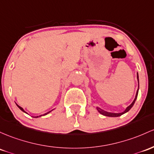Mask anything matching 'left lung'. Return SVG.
<instances>
[{
    "instance_id": "left-lung-1",
    "label": "left lung",
    "mask_w": 154,
    "mask_h": 154,
    "mask_svg": "<svg viewBox=\"0 0 154 154\" xmlns=\"http://www.w3.org/2000/svg\"><path fill=\"white\" fill-rule=\"evenodd\" d=\"M137 80H138V83H139V77H138V74H137ZM139 88V87H138ZM138 90H139V88H138ZM138 90L137 91V94H136V96H135L134 101H133V102L131 103V104L129 106V107H127L126 109H125V111H124L123 112H121V113H113V112H106V111L103 110V109H100L99 107H96V109H97V110L99 111V113H101V114H102L103 116H108V117H118V116H122L123 114H124V113L127 112L130 109H131V107H133V105H134L135 101H136L137 99V95H138Z\"/></svg>"
}]
</instances>
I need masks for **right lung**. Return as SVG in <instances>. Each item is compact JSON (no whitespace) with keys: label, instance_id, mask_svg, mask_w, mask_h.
<instances>
[{"label":"right lung","instance_id":"add662e5","mask_svg":"<svg viewBox=\"0 0 154 154\" xmlns=\"http://www.w3.org/2000/svg\"><path fill=\"white\" fill-rule=\"evenodd\" d=\"M17 107H19V108H20V109H21V110H22V111H23V112H25V110H24V109H23V108H22L21 107H20V106H19V105H17ZM51 112V111H50V112H48L45 113V114H44V115H43V116H45V115H47V113H49V112ZM40 116H36V117H34V118H38V117H40Z\"/></svg>","mask_w":154,"mask_h":154}]
</instances>
